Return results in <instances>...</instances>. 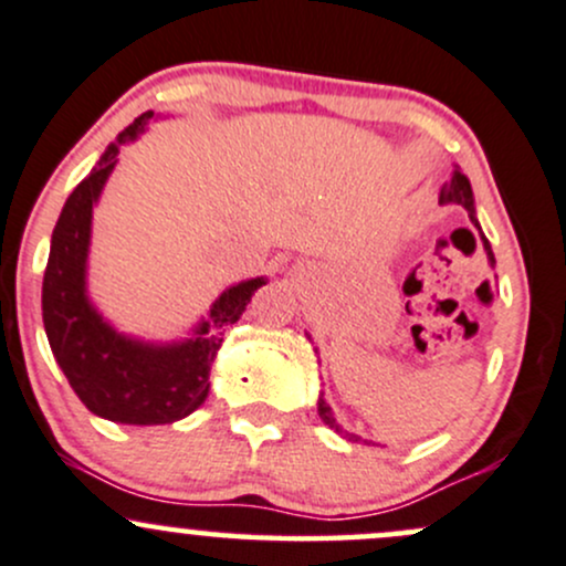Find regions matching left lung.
<instances>
[{"mask_svg": "<svg viewBox=\"0 0 566 566\" xmlns=\"http://www.w3.org/2000/svg\"><path fill=\"white\" fill-rule=\"evenodd\" d=\"M439 203L442 206H461V208H467L469 211V219H472L474 222V228L480 230V224H478V219H474V198H472V187H469V178L463 176V174H453V178H450L448 184H444L442 187V195H439ZM483 243H485V252H488V260H491V263H496V260H493V252H491V243H488V238L483 235ZM317 412H319V418H323V423L325 426H331V428H336V431H342V428H338V423H336V418H333V412H331V407L328 403H325V398L319 396V401H317ZM349 439H353V442H360V437H355V433H347Z\"/></svg>", "mask_w": 566, "mask_h": 566, "instance_id": "obj_1", "label": "left lung"}]
</instances>
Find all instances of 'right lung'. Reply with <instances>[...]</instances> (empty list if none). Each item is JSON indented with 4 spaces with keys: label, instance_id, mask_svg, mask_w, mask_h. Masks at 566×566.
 Listing matches in <instances>:
<instances>
[{
    "label": "right lung",
    "instance_id": "add662e5",
    "mask_svg": "<svg viewBox=\"0 0 566 566\" xmlns=\"http://www.w3.org/2000/svg\"><path fill=\"white\" fill-rule=\"evenodd\" d=\"M154 113L135 118L99 157L62 208L43 276V323L51 353L88 412L113 423L163 426L192 415L206 401L208 371L224 331L243 314L265 279L235 284L213 303L192 338L168 347L133 342L103 323L86 298V252L92 208L124 143L135 140Z\"/></svg>",
    "mask_w": 566,
    "mask_h": 566
}]
</instances>
